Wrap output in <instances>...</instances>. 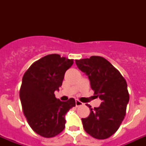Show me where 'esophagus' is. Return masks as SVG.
I'll use <instances>...</instances> for the list:
<instances>
[{"label":"esophagus","mask_w":146,"mask_h":146,"mask_svg":"<svg viewBox=\"0 0 146 146\" xmlns=\"http://www.w3.org/2000/svg\"><path fill=\"white\" fill-rule=\"evenodd\" d=\"M83 105V103L81 102H80L79 100H76V107H80V106H82Z\"/></svg>","instance_id":"obj_1"}]
</instances>
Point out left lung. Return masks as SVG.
Masks as SVG:
<instances>
[{
  "mask_svg": "<svg viewBox=\"0 0 146 146\" xmlns=\"http://www.w3.org/2000/svg\"><path fill=\"white\" fill-rule=\"evenodd\" d=\"M78 68L90 81L94 95L102 101L98 108H90V114L82 118L85 131L93 138L105 139L119 129L124 119L129 96L127 84L119 71L100 56L76 60Z\"/></svg>",
  "mask_w": 146,
  "mask_h": 146,
  "instance_id": "1",
  "label": "left lung"
}]
</instances>
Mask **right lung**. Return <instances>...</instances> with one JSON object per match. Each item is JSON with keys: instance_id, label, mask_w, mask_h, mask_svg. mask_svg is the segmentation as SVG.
Wrapping results in <instances>:
<instances>
[{"instance_id": "obj_1", "label": "right lung", "mask_w": 146, "mask_h": 146, "mask_svg": "<svg viewBox=\"0 0 146 146\" xmlns=\"http://www.w3.org/2000/svg\"><path fill=\"white\" fill-rule=\"evenodd\" d=\"M73 64V59L52 54L34 62L24 73L19 89L23 113L33 131L44 138L64 130L65 115L76 106L73 98L61 102L54 96Z\"/></svg>"}]
</instances>
